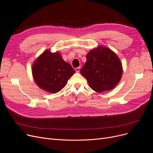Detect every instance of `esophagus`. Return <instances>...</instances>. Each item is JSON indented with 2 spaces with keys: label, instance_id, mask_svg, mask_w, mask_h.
<instances>
[{
  "label": "esophagus",
  "instance_id": "1",
  "mask_svg": "<svg viewBox=\"0 0 153 153\" xmlns=\"http://www.w3.org/2000/svg\"><path fill=\"white\" fill-rule=\"evenodd\" d=\"M79 70H80V67H77V68H75V71H76V72H79Z\"/></svg>",
  "mask_w": 153,
  "mask_h": 153
}]
</instances>
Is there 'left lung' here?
I'll list each match as a JSON object with an SVG mask.
<instances>
[{
    "instance_id": "left-lung-1",
    "label": "left lung",
    "mask_w": 153,
    "mask_h": 153,
    "mask_svg": "<svg viewBox=\"0 0 153 153\" xmlns=\"http://www.w3.org/2000/svg\"><path fill=\"white\" fill-rule=\"evenodd\" d=\"M90 88L97 92L114 88L121 79L123 67L120 60L111 50L105 47L94 48L86 55L80 71Z\"/></svg>"
}]
</instances>
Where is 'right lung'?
Here are the masks:
<instances>
[{
  "mask_svg": "<svg viewBox=\"0 0 153 153\" xmlns=\"http://www.w3.org/2000/svg\"><path fill=\"white\" fill-rule=\"evenodd\" d=\"M32 75L37 85L46 91L56 93L63 89L75 70L59 52L46 50L32 65Z\"/></svg>",
  "mask_w": 153,
  "mask_h": 153,
  "instance_id": "right-lung-1",
  "label": "right lung"
}]
</instances>
